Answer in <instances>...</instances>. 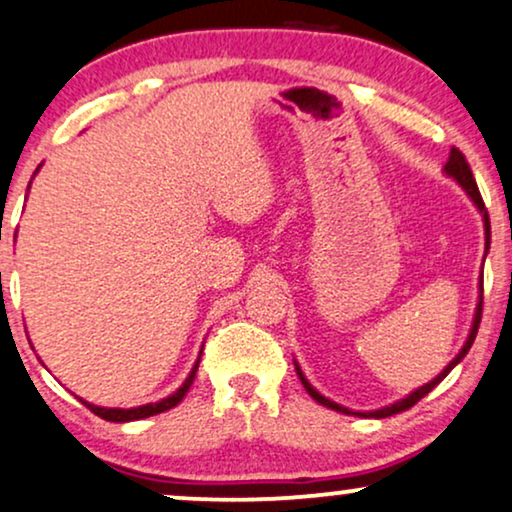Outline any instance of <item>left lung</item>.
<instances>
[{
    "instance_id": "obj_1",
    "label": "left lung",
    "mask_w": 512,
    "mask_h": 512,
    "mask_svg": "<svg viewBox=\"0 0 512 512\" xmlns=\"http://www.w3.org/2000/svg\"><path fill=\"white\" fill-rule=\"evenodd\" d=\"M446 173L451 175L453 180H458V185L465 189V192L470 194L472 197V201H475L477 204V208L479 211L484 213V230H487V249H489V244H491V225H489V213H487V206H484V201H482V194H479V189H477V182H475V175H472V170H470V163H468V159H465V154L463 151H460L458 147H453L451 149V156H449V163H446ZM484 292V287H479ZM482 304H484V296H479V304H477V313H475V323H472V330H470V337H468V342H465V346L463 349H460V353L456 358H453V361L449 363V368H446L444 372H441V375L437 377V380H432L430 384H425V387H420L418 391H413V394L410 396H406V399H401V401H396V403H391V406H387V408H382V410H375V413H358V415H372V418H389V415H396V413H403V410H408V408H413L415 403H418L420 399H425L427 394H430V391L437 387V384L444 380L446 375H449V372L456 368V365L463 361L465 358V353L470 351V346H472V342H475V337H477V330H479V320H482ZM296 365V363H294ZM296 375H299V380H301V384H304L306 387V391L308 394L313 396L315 401L318 403H323V406H327V408H332V410H339V413H346V415H351V410L349 408H344V406H339V403H334V401H330V399H325V396H320L318 391H315L311 384H308V380L304 377V372L299 370V365H296Z\"/></svg>"
}]
</instances>
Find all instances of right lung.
<instances>
[{
	"label": "right lung",
	"mask_w": 512,
	"mask_h": 512,
	"mask_svg": "<svg viewBox=\"0 0 512 512\" xmlns=\"http://www.w3.org/2000/svg\"><path fill=\"white\" fill-rule=\"evenodd\" d=\"M197 368H199V363L194 365L192 372H189V377L185 380V384H182V387L175 391L173 396H168V399H163L159 403H147V406L130 408V410H123V408H99V406H92V403H87V401H82V403H85V406L90 408L94 415H99V418H104V420H109V422H130V420L149 418V415L163 413V410L178 406V403L185 399V394H187L189 387H192V382H194V375H197Z\"/></svg>",
	"instance_id": "add662e5"
}]
</instances>
